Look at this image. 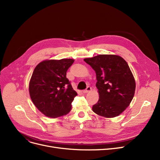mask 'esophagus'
<instances>
[{
  "label": "esophagus",
  "instance_id": "1",
  "mask_svg": "<svg viewBox=\"0 0 160 160\" xmlns=\"http://www.w3.org/2000/svg\"><path fill=\"white\" fill-rule=\"evenodd\" d=\"M91 88L90 86H88V87H87V88L85 90L83 91V93H88V92L91 91Z\"/></svg>",
  "mask_w": 160,
  "mask_h": 160
}]
</instances>
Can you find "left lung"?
<instances>
[{
  "mask_svg": "<svg viewBox=\"0 0 160 160\" xmlns=\"http://www.w3.org/2000/svg\"><path fill=\"white\" fill-rule=\"evenodd\" d=\"M83 60L97 75L99 99L92 110L108 118L118 116L130 105L135 93L136 82L128 63L117 55L100 54Z\"/></svg>",
  "mask_w": 160,
  "mask_h": 160,
  "instance_id": "1",
  "label": "left lung"
}]
</instances>
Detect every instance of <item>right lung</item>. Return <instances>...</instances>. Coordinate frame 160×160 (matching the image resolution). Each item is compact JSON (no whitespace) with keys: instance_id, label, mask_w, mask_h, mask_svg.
I'll return each instance as SVG.
<instances>
[{"instance_id":"right-lung-1","label":"right lung","mask_w":160,"mask_h":160,"mask_svg":"<svg viewBox=\"0 0 160 160\" xmlns=\"http://www.w3.org/2000/svg\"><path fill=\"white\" fill-rule=\"evenodd\" d=\"M72 59L45 60L33 70L29 83V93L38 110L50 118L65 115L71 110L77 95L66 72L74 62Z\"/></svg>"}]
</instances>
